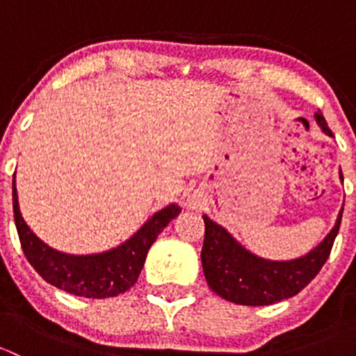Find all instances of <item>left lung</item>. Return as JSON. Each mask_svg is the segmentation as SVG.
Masks as SVG:
<instances>
[{"mask_svg":"<svg viewBox=\"0 0 356 356\" xmlns=\"http://www.w3.org/2000/svg\"><path fill=\"white\" fill-rule=\"evenodd\" d=\"M318 127L329 138H334L322 111L315 113ZM343 181V172L339 170ZM343 208L336 224L314 250L294 260H267L246 250L227 229L203 215L204 241L201 250V265L204 279L213 293L236 305L264 307L288 300L300 293L321 272L327 261L334 239L341 225Z\"/></svg>","mask_w":356,"mask_h":356,"instance_id":"8db88e82","label":"left lung"}]
</instances>
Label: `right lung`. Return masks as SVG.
Listing matches in <instances>:
<instances>
[{
	"instance_id": "add662e5",
	"label": "right lung",
	"mask_w": 356,
	"mask_h": 356,
	"mask_svg": "<svg viewBox=\"0 0 356 356\" xmlns=\"http://www.w3.org/2000/svg\"><path fill=\"white\" fill-rule=\"evenodd\" d=\"M179 213L181 207L177 203H170L160 211H155L122 245L102 253L68 254L46 245L25 224L20 213L13 174V215L29 264L46 282L75 296L102 300L118 296L132 288L141 274L148 250L168 222Z\"/></svg>"
}]
</instances>
